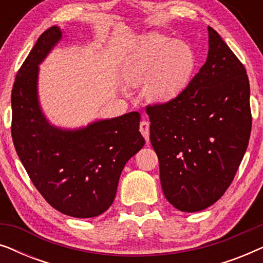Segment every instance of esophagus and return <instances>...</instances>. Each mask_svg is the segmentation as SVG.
Here are the masks:
<instances>
[{"mask_svg": "<svg viewBox=\"0 0 263 263\" xmlns=\"http://www.w3.org/2000/svg\"><path fill=\"white\" fill-rule=\"evenodd\" d=\"M140 132L146 139V141H149V123L147 121H142L140 123Z\"/></svg>", "mask_w": 263, "mask_h": 263, "instance_id": "esophagus-1", "label": "esophagus"}]
</instances>
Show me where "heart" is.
<instances>
[{
	"label": "heart",
	"mask_w": 263,
	"mask_h": 263,
	"mask_svg": "<svg viewBox=\"0 0 263 263\" xmlns=\"http://www.w3.org/2000/svg\"><path fill=\"white\" fill-rule=\"evenodd\" d=\"M195 55L184 43L152 33L142 37L125 56L122 73L129 84L147 78L146 93L156 102H170L188 86Z\"/></svg>",
	"instance_id": "obj_1"
}]
</instances>
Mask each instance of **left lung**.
<instances>
[{"instance_id":"obj_1","label":"left lung","mask_w":263,"mask_h":263,"mask_svg":"<svg viewBox=\"0 0 263 263\" xmlns=\"http://www.w3.org/2000/svg\"><path fill=\"white\" fill-rule=\"evenodd\" d=\"M206 63L177 98L147 106L149 139L164 195L182 212H199L231 184L249 143L247 70L208 26Z\"/></svg>"}]
</instances>
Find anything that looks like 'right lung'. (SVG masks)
<instances>
[{"mask_svg":"<svg viewBox=\"0 0 263 263\" xmlns=\"http://www.w3.org/2000/svg\"><path fill=\"white\" fill-rule=\"evenodd\" d=\"M61 38L60 27L46 30L17 71L12 89V138L46 202L70 217L93 218L112 204L121 172L145 139L136 111L75 130L49 123L38 102V66Z\"/></svg>","mask_w":263,"mask_h":263,"instance_id":"1","label":"right lung"}]
</instances>
